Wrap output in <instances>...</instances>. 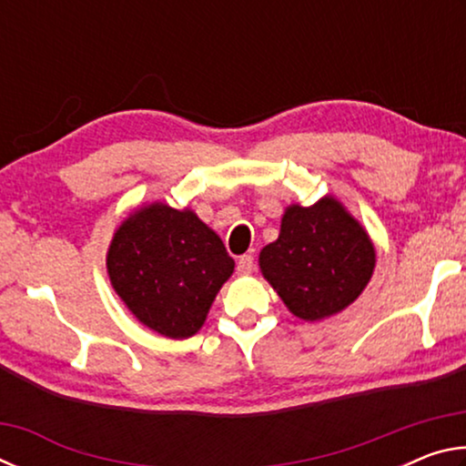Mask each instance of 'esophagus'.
Segmentation results:
<instances>
[{"instance_id": "34e87169", "label": "esophagus", "mask_w": 466, "mask_h": 466, "mask_svg": "<svg viewBox=\"0 0 466 466\" xmlns=\"http://www.w3.org/2000/svg\"><path fill=\"white\" fill-rule=\"evenodd\" d=\"M236 269H238L240 275H248L255 271V257L252 255H242L238 258V265H236Z\"/></svg>"}]
</instances>
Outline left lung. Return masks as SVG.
Returning <instances> with one entry per match:
<instances>
[{
  "label": "left lung",
  "instance_id": "1",
  "mask_svg": "<svg viewBox=\"0 0 466 466\" xmlns=\"http://www.w3.org/2000/svg\"><path fill=\"white\" fill-rule=\"evenodd\" d=\"M376 252L368 234L333 197L312 208L291 205L279 238L258 257L265 279L304 320L341 312L372 278Z\"/></svg>",
  "mask_w": 466,
  "mask_h": 466
}]
</instances>
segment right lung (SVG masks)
I'll use <instances>...</instances> for the list:
<instances>
[{
  "label": "right lung",
  "instance_id": "add662e5",
  "mask_svg": "<svg viewBox=\"0 0 466 466\" xmlns=\"http://www.w3.org/2000/svg\"><path fill=\"white\" fill-rule=\"evenodd\" d=\"M106 269L137 320L164 337L187 339L203 327L234 258L193 211L152 203L115 232Z\"/></svg>",
  "mask_w": 466,
  "mask_h": 466
}]
</instances>
